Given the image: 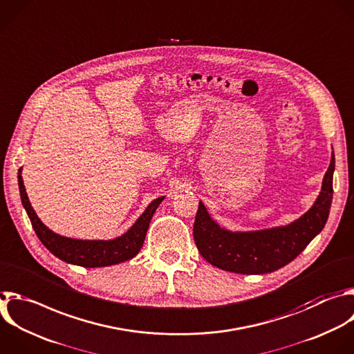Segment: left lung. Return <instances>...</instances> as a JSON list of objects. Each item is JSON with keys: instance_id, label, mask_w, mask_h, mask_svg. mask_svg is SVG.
I'll return each mask as SVG.
<instances>
[{"instance_id": "8db88e82", "label": "left lung", "mask_w": 354, "mask_h": 354, "mask_svg": "<svg viewBox=\"0 0 354 354\" xmlns=\"http://www.w3.org/2000/svg\"><path fill=\"white\" fill-rule=\"evenodd\" d=\"M335 156L313 207L285 226L253 232H232L221 227L198 203L193 236L200 254L223 271L254 275L274 272L293 261L326 223L332 203Z\"/></svg>"}]
</instances>
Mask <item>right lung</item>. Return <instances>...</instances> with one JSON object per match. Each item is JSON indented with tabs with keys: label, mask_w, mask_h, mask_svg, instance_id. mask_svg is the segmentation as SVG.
<instances>
[{
	"label": "right lung",
	"mask_w": 354,
	"mask_h": 354,
	"mask_svg": "<svg viewBox=\"0 0 354 354\" xmlns=\"http://www.w3.org/2000/svg\"><path fill=\"white\" fill-rule=\"evenodd\" d=\"M21 174H22V168H19V172H18L21 200L30 218L32 226L37 234V238L59 260L73 266H80L84 268L106 267V266L120 264L133 259L140 252L146 239V233H147L150 221L157 207L164 200V196H162L151 201L146 208V211L133 223V226L120 238L112 239V241L71 239V238L61 236L58 233H54L40 221V218L37 216V214L35 212L29 201Z\"/></svg>",
	"instance_id": "1"
}]
</instances>
